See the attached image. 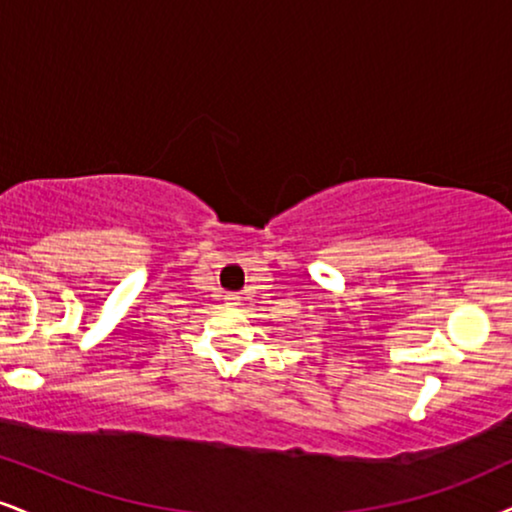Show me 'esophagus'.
<instances>
[{"label": "esophagus", "instance_id": "esophagus-1", "mask_svg": "<svg viewBox=\"0 0 512 512\" xmlns=\"http://www.w3.org/2000/svg\"><path fill=\"white\" fill-rule=\"evenodd\" d=\"M227 301H230V304H237V301H239V296H235V294H230V296H227Z\"/></svg>", "mask_w": 512, "mask_h": 512}]
</instances>
